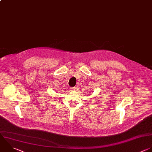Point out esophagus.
<instances>
[{
    "instance_id": "34e87169",
    "label": "esophagus",
    "mask_w": 152,
    "mask_h": 152,
    "mask_svg": "<svg viewBox=\"0 0 152 152\" xmlns=\"http://www.w3.org/2000/svg\"><path fill=\"white\" fill-rule=\"evenodd\" d=\"M75 87H72V88H71V91H75Z\"/></svg>"
}]
</instances>
